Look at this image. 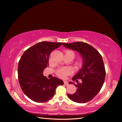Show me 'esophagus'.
<instances>
[{
	"label": "esophagus",
	"mask_w": 122,
	"mask_h": 122,
	"mask_svg": "<svg viewBox=\"0 0 122 122\" xmlns=\"http://www.w3.org/2000/svg\"><path fill=\"white\" fill-rule=\"evenodd\" d=\"M63 82H64V84H65L66 85H68L69 83H68V81H64Z\"/></svg>",
	"instance_id": "obj_1"
}]
</instances>
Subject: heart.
Segmentation results:
<instances>
[{
	"mask_svg": "<svg viewBox=\"0 0 122 122\" xmlns=\"http://www.w3.org/2000/svg\"><path fill=\"white\" fill-rule=\"evenodd\" d=\"M68 52H72L73 54V56H74V54L72 51H68ZM51 61V59H50V62ZM71 70L69 69L68 68H60L57 71V74L58 76H59L60 77H62V78H65L70 73Z\"/></svg>",
	"mask_w": 122,
	"mask_h": 122,
	"instance_id": "obj_1",
	"label": "heart"
}]
</instances>
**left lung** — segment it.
Wrapping results in <instances>:
<instances>
[{"mask_svg": "<svg viewBox=\"0 0 122 122\" xmlns=\"http://www.w3.org/2000/svg\"><path fill=\"white\" fill-rule=\"evenodd\" d=\"M62 45L66 48L77 52L82 59L81 68L72 78L76 82L77 79H81L82 82L77 84L69 82L74 84L77 90L73 94H68V97L76 103L89 102L97 94L104 83L106 73L102 57L94 48L86 43L76 42Z\"/></svg>", "mask_w": 122, "mask_h": 122, "instance_id": "left-lung-1", "label": "left lung"}]
</instances>
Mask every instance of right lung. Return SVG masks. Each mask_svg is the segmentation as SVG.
Segmentation results:
<instances>
[{
  "mask_svg": "<svg viewBox=\"0 0 122 122\" xmlns=\"http://www.w3.org/2000/svg\"><path fill=\"white\" fill-rule=\"evenodd\" d=\"M61 42L43 41L25 51L18 64V80L23 92L30 99L44 103L53 97L56 89L63 85L62 80L53 77L48 79L44 76V69L49 66V58L54 49L62 45Z\"/></svg>",
  "mask_w": 122,
  "mask_h": 122,
  "instance_id": "obj_1",
  "label": "right lung"
}]
</instances>
